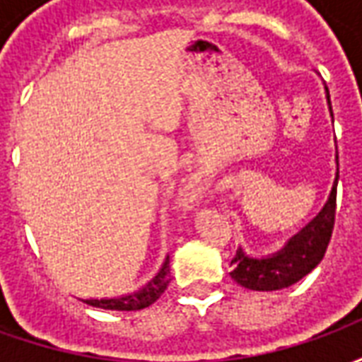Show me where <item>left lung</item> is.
Here are the masks:
<instances>
[{
    "label": "left lung",
    "mask_w": 362,
    "mask_h": 362,
    "mask_svg": "<svg viewBox=\"0 0 362 362\" xmlns=\"http://www.w3.org/2000/svg\"><path fill=\"white\" fill-rule=\"evenodd\" d=\"M326 95L327 104H329L327 87ZM329 112H332V106H329ZM337 178H339V168L335 173L334 188L329 192L324 209L300 233H296L279 252L266 258H252L248 254H244L243 248H238L236 256L230 262L233 266L230 277L238 285L252 288V291H279V288L291 287L293 283L303 279L304 275H308L322 262L329 238H332L335 223Z\"/></svg>",
    "instance_id": "1"
}]
</instances>
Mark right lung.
Masks as SVG:
<instances>
[{"label":"right lung","mask_w":362,"mask_h":362,"mask_svg":"<svg viewBox=\"0 0 362 362\" xmlns=\"http://www.w3.org/2000/svg\"><path fill=\"white\" fill-rule=\"evenodd\" d=\"M168 275H170V266H168V258H166L157 275L145 287L135 291L132 295L116 296V298H87L83 303H87L89 306H96V308H104V310H141V308L151 306L158 296L165 293L166 285L170 281Z\"/></svg>","instance_id":"add662e5"}]
</instances>
